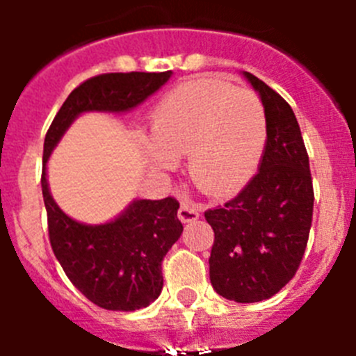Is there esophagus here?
<instances>
[{
  "label": "esophagus",
  "mask_w": 356,
  "mask_h": 356,
  "mask_svg": "<svg viewBox=\"0 0 356 356\" xmlns=\"http://www.w3.org/2000/svg\"><path fill=\"white\" fill-rule=\"evenodd\" d=\"M197 217H200V212L194 207V203H191V201H181L180 209H178V219L181 222H193L196 221Z\"/></svg>",
  "instance_id": "1"
}]
</instances>
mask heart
I'll return each mask as SVG.
<instances>
[{
	"mask_svg": "<svg viewBox=\"0 0 356 356\" xmlns=\"http://www.w3.org/2000/svg\"><path fill=\"white\" fill-rule=\"evenodd\" d=\"M153 140L146 153L156 169L171 171L188 155V175L212 197H228L250 181L267 137L259 96L217 78L178 85L151 112Z\"/></svg>",
	"mask_w": 356,
	"mask_h": 356,
	"instance_id": "b5f03b06",
	"label": "heart"
}]
</instances>
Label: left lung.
Instances as JSON below:
<instances>
[{"mask_svg": "<svg viewBox=\"0 0 356 356\" xmlns=\"http://www.w3.org/2000/svg\"><path fill=\"white\" fill-rule=\"evenodd\" d=\"M260 92L267 140L259 172L234 200L205 212L213 229L210 282L229 301L267 300L294 278L312 226L308 153L291 105L246 72Z\"/></svg>", "mask_w": 356, "mask_h": 356, "instance_id": "obj_1", "label": "left lung"}]
</instances>
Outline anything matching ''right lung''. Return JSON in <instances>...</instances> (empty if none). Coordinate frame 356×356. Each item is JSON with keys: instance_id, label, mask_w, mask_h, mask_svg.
<instances>
[{"instance_id": "1", "label": "right lung", "mask_w": 356, "mask_h": 356, "mask_svg": "<svg viewBox=\"0 0 356 356\" xmlns=\"http://www.w3.org/2000/svg\"><path fill=\"white\" fill-rule=\"evenodd\" d=\"M171 76L165 72H105L85 80L56 112L44 139L42 197L49 244L71 284L97 307L131 312L162 292V260L180 238L175 197L139 200L115 221L87 226L65 216L49 194L46 162L76 115L89 110L122 112L143 103Z\"/></svg>"}]
</instances>
